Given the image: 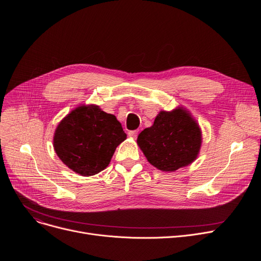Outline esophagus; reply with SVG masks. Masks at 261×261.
<instances>
[{"mask_svg":"<svg viewBox=\"0 0 261 261\" xmlns=\"http://www.w3.org/2000/svg\"><path fill=\"white\" fill-rule=\"evenodd\" d=\"M138 134H139V130H132V131H129V133H128V135L132 139L138 138Z\"/></svg>","mask_w":261,"mask_h":261,"instance_id":"obj_1","label":"esophagus"}]
</instances>
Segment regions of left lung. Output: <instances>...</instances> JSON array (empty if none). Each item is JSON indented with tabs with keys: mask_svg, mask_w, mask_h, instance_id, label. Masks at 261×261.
Returning <instances> with one entry per match:
<instances>
[{
	"mask_svg": "<svg viewBox=\"0 0 261 261\" xmlns=\"http://www.w3.org/2000/svg\"><path fill=\"white\" fill-rule=\"evenodd\" d=\"M202 133L184 108L161 111L153 125L144 129L138 145L148 162L162 171H175L193 163L200 151Z\"/></svg>",
	"mask_w": 261,
	"mask_h": 261,
	"instance_id": "left-lung-1",
	"label": "left lung"
}]
</instances>
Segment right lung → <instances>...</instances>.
I'll return each instance as SVG.
<instances>
[{
    "label": "right lung",
    "mask_w": 261,
    "mask_h": 261,
    "mask_svg": "<svg viewBox=\"0 0 261 261\" xmlns=\"http://www.w3.org/2000/svg\"><path fill=\"white\" fill-rule=\"evenodd\" d=\"M127 139L121 123L98 106L82 105L68 113L54 134V149L63 164L80 175L103 170L116 147Z\"/></svg>",
    "instance_id": "right-lung-1"
}]
</instances>
